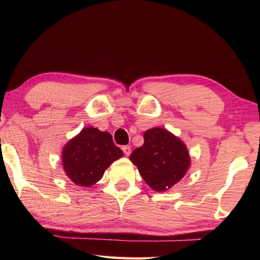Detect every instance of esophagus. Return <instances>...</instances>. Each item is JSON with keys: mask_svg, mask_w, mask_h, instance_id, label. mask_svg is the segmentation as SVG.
<instances>
[{"mask_svg": "<svg viewBox=\"0 0 260 260\" xmlns=\"http://www.w3.org/2000/svg\"><path fill=\"white\" fill-rule=\"evenodd\" d=\"M121 150H123V152H124V154H125L126 156H129V154H131V146H128V145L123 146V148H121Z\"/></svg>", "mask_w": 260, "mask_h": 260, "instance_id": "1", "label": "esophagus"}]
</instances>
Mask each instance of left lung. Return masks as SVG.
I'll return each instance as SVG.
<instances>
[{"label": "left lung", "instance_id": "8db88e82", "mask_svg": "<svg viewBox=\"0 0 260 260\" xmlns=\"http://www.w3.org/2000/svg\"><path fill=\"white\" fill-rule=\"evenodd\" d=\"M146 184L154 191L165 192L184 178L191 157L184 142L162 127L144 133V144L131 154Z\"/></svg>", "mask_w": 260, "mask_h": 260}]
</instances>
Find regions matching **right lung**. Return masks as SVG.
<instances>
[{
  "label": "right lung",
  "mask_w": 260,
  "mask_h": 260,
  "mask_svg": "<svg viewBox=\"0 0 260 260\" xmlns=\"http://www.w3.org/2000/svg\"><path fill=\"white\" fill-rule=\"evenodd\" d=\"M123 156L108 132L85 127L62 148L61 162L66 175L81 187H89L103 178L110 164Z\"/></svg>",
  "instance_id": "right-lung-1"
}]
</instances>
